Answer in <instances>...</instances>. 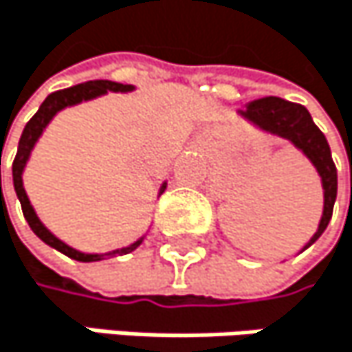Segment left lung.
<instances>
[{"instance_id":"obj_1","label":"left lung","mask_w":352,"mask_h":352,"mask_svg":"<svg viewBox=\"0 0 352 352\" xmlns=\"http://www.w3.org/2000/svg\"><path fill=\"white\" fill-rule=\"evenodd\" d=\"M242 114L248 120H252L254 124H258L261 129L290 140L298 150H302L309 156V160L315 164L317 173L321 175L323 217L319 221V228H317L315 236L305 246V248H309L325 232V228H328V223L332 219V210H334V202H336V192H338V173H336V164L332 160L328 140H325V135L319 131V127L313 122V118L305 106L282 100V98L269 96V98L254 100L246 106V110Z\"/></svg>"}]
</instances>
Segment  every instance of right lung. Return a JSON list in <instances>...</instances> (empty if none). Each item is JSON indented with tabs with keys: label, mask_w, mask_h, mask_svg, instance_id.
<instances>
[{
	"label": "right lung",
	"mask_w": 352,
	"mask_h": 352,
	"mask_svg": "<svg viewBox=\"0 0 352 352\" xmlns=\"http://www.w3.org/2000/svg\"><path fill=\"white\" fill-rule=\"evenodd\" d=\"M133 87L131 85H122V83H116V81H106V79H98V81H87V83H81V85H74V87H68V89H60V91H54L45 98V102L39 106V110L35 112V116L27 122V127H24L22 135H20V142H18V152H16V158H14V164H12V177H14V190H16V196L20 200V206H22V212H24V219L31 225V230L35 232L37 238H41L45 244H50L52 248L60 250L62 254L74 258V261H81V263H91V261H100L104 256H114V254H129L131 250H135L144 238H140L138 242H133L131 246L127 248H118V250H112V252H106V254H83L79 250H74L70 246H66L64 242H60L54 234H50L43 223L37 219L29 198H27V192L22 188V170H24V164L29 160V154L35 146V142L39 140V135L43 133L45 124L54 118V114L66 106H72V104H79L83 100H91L96 96H102L106 91H131ZM1 164V160H0ZM0 192H1V168H0ZM164 192V186L160 190V194Z\"/></svg>",
	"instance_id": "add662e5"
}]
</instances>
